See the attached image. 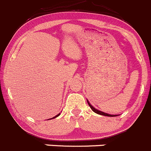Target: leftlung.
Instances as JSON below:
<instances>
[{
	"mask_svg": "<svg viewBox=\"0 0 151 151\" xmlns=\"http://www.w3.org/2000/svg\"><path fill=\"white\" fill-rule=\"evenodd\" d=\"M87 103H88V106H90V108L91 109V110L93 111L94 112H95V113L97 114H99V115H104V116H108V117H114V116H118V115H111V114H108V113H106V112H101V111L98 110V109H95L94 106H93L92 105H91V104H90L89 102H88V101L87 100Z\"/></svg>",
	"mask_w": 151,
	"mask_h": 151,
	"instance_id": "left-lung-1",
	"label": "left lung"
}]
</instances>
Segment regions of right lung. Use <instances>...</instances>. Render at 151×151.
I'll list each match as a JSON object with an SVG mask.
<instances>
[{
    "mask_svg": "<svg viewBox=\"0 0 151 151\" xmlns=\"http://www.w3.org/2000/svg\"><path fill=\"white\" fill-rule=\"evenodd\" d=\"M60 115V113H59V114H58V115H56V116H54V117H53V118H50V119H53V118H56V117H58V116H59V115Z\"/></svg>",
    "mask_w": 151,
    "mask_h": 151,
    "instance_id": "add662e5",
    "label": "right lung"
}]
</instances>
